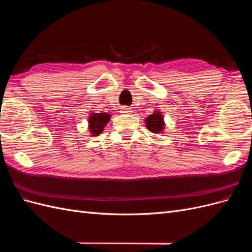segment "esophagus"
Masks as SVG:
<instances>
[{
  "instance_id": "34e87169",
  "label": "esophagus",
  "mask_w": 252,
  "mask_h": 252,
  "mask_svg": "<svg viewBox=\"0 0 252 252\" xmlns=\"http://www.w3.org/2000/svg\"><path fill=\"white\" fill-rule=\"evenodd\" d=\"M121 112L122 113H131L132 112V110H131V108H129V107H127V106H124V107H121Z\"/></svg>"
}]
</instances>
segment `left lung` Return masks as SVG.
Masks as SVG:
<instances>
[{"label":"left lung","instance_id":"obj_1","mask_svg":"<svg viewBox=\"0 0 252 252\" xmlns=\"http://www.w3.org/2000/svg\"><path fill=\"white\" fill-rule=\"evenodd\" d=\"M145 124L148 130L154 133H163L166 125L163 114L159 110H156L145 119Z\"/></svg>","mask_w":252,"mask_h":252}]
</instances>
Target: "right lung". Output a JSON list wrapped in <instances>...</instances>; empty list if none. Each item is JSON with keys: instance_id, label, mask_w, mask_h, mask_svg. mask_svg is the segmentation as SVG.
<instances>
[{"instance_id": "obj_1", "label": "right lung", "mask_w": 252, "mask_h": 252, "mask_svg": "<svg viewBox=\"0 0 252 252\" xmlns=\"http://www.w3.org/2000/svg\"><path fill=\"white\" fill-rule=\"evenodd\" d=\"M111 114L106 112H90L88 118V130L90 135L96 136L103 132L105 126L110 121Z\"/></svg>"}]
</instances>
